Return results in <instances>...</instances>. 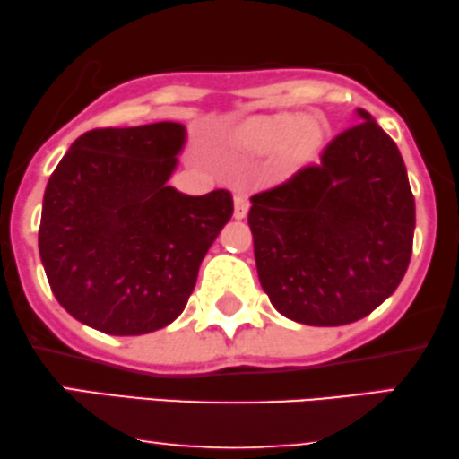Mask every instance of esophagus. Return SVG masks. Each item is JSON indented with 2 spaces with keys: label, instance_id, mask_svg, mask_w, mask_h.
I'll use <instances>...</instances> for the list:
<instances>
[{
  "label": "esophagus",
  "instance_id": "34e87169",
  "mask_svg": "<svg viewBox=\"0 0 459 459\" xmlns=\"http://www.w3.org/2000/svg\"><path fill=\"white\" fill-rule=\"evenodd\" d=\"M247 212H248V198H247V194L238 189L234 195V217L244 219L247 217Z\"/></svg>",
  "mask_w": 459,
  "mask_h": 459
}]
</instances>
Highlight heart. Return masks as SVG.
Wrapping results in <instances>:
<instances>
[{
  "instance_id": "obj_1",
  "label": "heart",
  "mask_w": 459,
  "mask_h": 459,
  "mask_svg": "<svg viewBox=\"0 0 459 459\" xmlns=\"http://www.w3.org/2000/svg\"><path fill=\"white\" fill-rule=\"evenodd\" d=\"M320 124L314 117L276 116L257 124L247 133V145L257 153H276L284 150L289 160H303L318 147Z\"/></svg>"
}]
</instances>
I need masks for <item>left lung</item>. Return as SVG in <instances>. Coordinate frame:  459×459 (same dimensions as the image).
Masks as SVG:
<instances>
[{"mask_svg": "<svg viewBox=\"0 0 459 459\" xmlns=\"http://www.w3.org/2000/svg\"><path fill=\"white\" fill-rule=\"evenodd\" d=\"M259 282L290 320L339 326L368 316L401 284L415 200L396 143L356 109L316 164L251 195Z\"/></svg>", "mask_w": 459, "mask_h": 459, "instance_id": "obj_1", "label": "left lung"}]
</instances>
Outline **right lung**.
Returning <instances> with one entry per match:
<instances>
[{"instance_id":"1","label":"right lung","mask_w":459,"mask_h":459,"mask_svg":"<svg viewBox=\"0 0 459 459\" xmlns=\"http://www.w3.org/2000/svg\"><path fill=\"white\" fill-rule=\"evenodd\" d=\"M186 143L177 122L94 128L46 186L39 257L58 303L109 335H143L187 306L202 259L231 219L228 189L166 186Z\"/></svg>"}]
</instances>
